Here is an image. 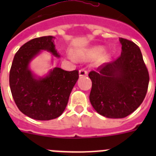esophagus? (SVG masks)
Here are the masks:
<instances>
[{"instance_id": "obj_1", "label": "esophagus", "mask_w": 156, "mask_h": 156, "mask_svg": "<svg viewBox=\"0 0 156 156\" xmlns=\"http://www.w3.org/2000/svg\"><path fill=\"white\" fill-rule=\"evenodd\" d=\"M87 71L85 69H80L79 71V76H87Z\"/></svg>"}]
</instances>
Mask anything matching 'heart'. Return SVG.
<instances>
[{"label":"heart","instance_id":"obj_1","mask_svg":"<svg viewBox=\"0 0 156 156\" xmlns=\"http://www.w3.org/2000/svg\"><path fill=\"white\" fill-rule=\"evenodd\" d=\"M104 48L103 47H95V48L87 51H78L76 53V57L81 58L83 59H93L96 58L101 55L104 52ZM108 58L107 55L103 56L102 60H106Z\"/></svg>","mask_w":156,"mask_h":156}]
</instances>
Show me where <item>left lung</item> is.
<instances>
[{"label": "left lung", "mask_w": 156, "mask_h": 156, "mask_svg": "<svg viewBox=\"0 0 156 156\" xmlns=\"http://www.w3.org/2000/svg\"><path fill=\"white\" fill-rule=\"evenodd\" d=\"M119 57L90 71V101L100 115L107 118H124L143 102L148 90L149 74L142 54L136 44L119 38Z\"/></svg>", "instance_id": "left-lung-1"}]
</instances>
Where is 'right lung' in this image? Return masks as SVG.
I'll return each mask as SVG.
<instances>
[{
    "instance_id": "right-lung-1",
    "label": "right lung",
    "mask_w": 156,
    "mask_h": 156,
    "mask_svg": "<svg viewBox=\"0 0 156 156\" xmlns=\"http://www.w3.org/2000/svg\"><path fill=\"white\" fill-rule=\"evenodd\" d=\"M46 36L34 38L19 48L12 62L9 84L12 97L19 109L37 120H50L60 116L68 104L69 98L77 80L79 71L51 69L45 77L36 78L29 69L30 61L45 50L60 57L54 40Z\"/></svg>"
}]
</instances>
